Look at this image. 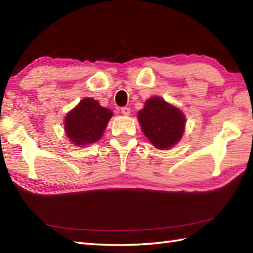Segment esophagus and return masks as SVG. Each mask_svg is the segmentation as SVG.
<instances>
[{
	"label": "esophagus",
	"mask_w": 253,
	"mask_h": 253,
	"mask_svg": "<svg viewBox=\"0 0 253 253\" xmlns=\"http://www.w3.org/2000/svg\"><path fill=\"white\" fill-rule=\"evenodd\" d=\"M121 112H122V114H123V115H126V116L130 115V109H129V107H127V106H124V107H122Z\"/></svg>",
	"instance_id": "esophagus-1"
}]
</instances>
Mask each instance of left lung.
<instances>
[{
    "mask_svg": "<svg viewBox=\"0 0 253 253\" xmlns=\"http://www.w3.org/2000/svg\"><path fill=\"white\" fill-rule=\"evenodd\" d=\"M138 121L149 141L162 150H168L179 142L186 124L182 112L160 96L146 101L143 109L138 113Z\"/></svg>",
    "mask_w": 253,
    "mask_h": 253,
    "instance_id": "obj_1",
    "label": "left lung"
}]
</instances>
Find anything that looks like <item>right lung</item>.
<instances>
[{
    "mask_svg": "<svg viewBox=\"0 0 253 253\" xmlns=\"http://www.w3.org/2000/svg\"><path fill=\"white\" fill-rule=\"evenodd\" d=\"M113 112L102 107L92 98H84L79 104L67 113L65 117V132L75 146L84 147L94 143L103 136Z\"/></svg>",
    "mask_w": 253,
    "mask_h": 253,
    "instance_id": "add662e5",
    "label": "right lung"
}]
</instances>
